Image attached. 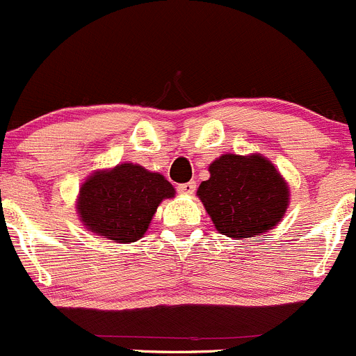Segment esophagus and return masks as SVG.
I'll list each match as a JSON object with an SVG mask.
<instances>
[{
  "label": "esophagus",
  "instance_id": "esophagus-1",
  "mask_svg": "<svg viewBox=\"0 0 356 356\" xmlns=\"http://www.w3.org/2000/svg\"><path fill=\"white\" fill-rule=\"evenodd\" d=\"M195 181H188V183H183V185L178 186V192L183 193V195H192L195 192Z\"/></svg>",
  "mask_w": 356,
  "mask_h": 356
}]
</instances>
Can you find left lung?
Instances as JSON below:
<instances>
[{
  "mask_svg": "<svg viewBox=\"0 0 356 356\" xmlns=\"http://www.w3.org/2000/svg\"><path fill=\"white\" fill-rule=\"evenodd\" d=\"M197 197L220 234L242 241L263 237L282 221L291 190L261 154H223L209 164V179L200 183Z\"/></svg>",
  "mask_w": 356,
  "mask_h": 356,
  "instance_id": "8db88e82",
  "label": "left lung"
}]
</instances>
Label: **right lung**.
Here are the masks:
<instances>
[{
	"label": "right lung",
	"instance_id": "1",
	"mask_svg": "<svg viewBox=\"0 0 356 356\" xmlns=\"http://www.w3.org/2000/svg\"><path fill=\"white\" fill-rule=\"evenodd\" d=\"M175 193V186L161 173L122 163L97 170L84 179L77 193L76 213L88 232L129 244L145 235L159 204L173 199Z\"/></svg>",
	"mask_w": 356,
	"mask_h": 356
}]
</instances>
